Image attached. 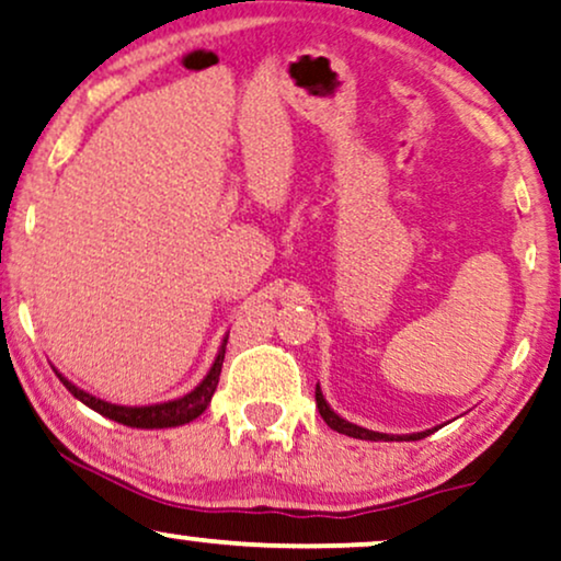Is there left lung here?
I'll return each mask as SVG.
<instances>
[{
  "mask_svg": "<svg viewBox=\"0 0 561 561\" xmlns=\"http://www.w3.org/2000/svg\"><path fill=\"white\" fill-rule=\"evenodd\" d=\"M316 402H318V410H320V417L331 425L333 431L343 433V436H351V438H362V442H421V438L431 436L436 428H428V431H417V433H379V431H369V428H362V425L346 421V417H341L335 410L328 405V400L323 398V390H320V385L316 387Z\"/></svg>",
  "mask_w": 561,
  "mask_h": 561,
  "instance_id": "obj_1",
  "label": "left lung"
}]
</instances>
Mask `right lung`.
Listing matches in <instances>:
<instances>
[{"label":"right lung","instance_id":"obj_1","mask_svg":"<svg viewBox=\"0 0 561 561\" xmlns=\"http://www.w3.org/2000/svg\"><path fill=\"white\" fill-rule=\"evenodd\" d=\"M226 346H228V333L222 335L218 356H215L213 367L207 369L203 382L194 387V390L182 394V398H174L167 402H153V405H117V402H107V400L96 398V394H92V392L81 390V387L73 385L71 379H66L58 369H54V371H56V377L64 382L66 390L73 394V398H77L79 402H84L87 408H92L94 413L110 417V421L128 425V428H176V425L192 423L194 417L203 415L207 405H210L215 387H218V382H220V369H222V358H226Z\"/></svg>","mask_w":561,"mask_h":561}]
</instances>
